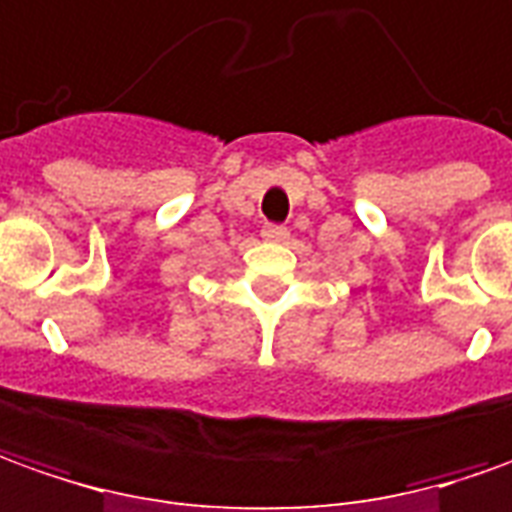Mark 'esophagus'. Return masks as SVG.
I'll use <instances>...</instances> for the list:
<instances>
[{
  "instance_id": "34e87169",
  "label": "esophagus",
  "mask_w": 512,
  "mask_h": 512,
  "mask_svg": "<svg viewBox=\"0 0 512 512\" xmlns=\"http://www.w3.org/2000/svg\"><path fill=\"white\" fill-rule=\"evenodd\" d=\"M260 235L266 238V241H274V243H283L288 238V229L283 224H266V227L260 229Z\"/></svg>"
}]
</instances>
